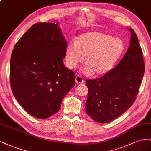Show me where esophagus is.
Instances as JSON below:
<instances>
[{"label": "esophagus", "instance_id": "34e87169", "mask_svg": "<svg viewBox=\"0 0 151 151\" xmlns=\"http://www.w3.org/2000/svg\"><path fill=\"white\" fill-rule=\"evenodd\" d=\"M76 83H83L84 82V80L83 79V78L81 76L76 75Z\"/></svg>", "mask_w": 151, "mask_h": 151}]
</instances>
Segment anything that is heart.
Wrapping results in <instances>:
<instances>
[{
    "label": "heart",
    "mask_w": 151,
    "mask_h": 151,
    "mask_svg": "<svg viewBox=\"0 0 151 151\" xmlns=\"http://www.w3.org/2000/svg\"><path fill=\"white\" fill-rule=\"evenodd\" d=\"M124 50V43L121 38L99 31L88 32L68 45L66 62L69 68L75 69L87 56L84 74L102 76L113 68Z\"/></svg>",
    "instance_id": "1"
}]
</instances>
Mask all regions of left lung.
<instances>
[{
  "label": "left lung",
  "mask_w": 151,
  "mask_h": 151,
  "mask_svg": "<svg viewBox=\"0 0 151 151\" xmlns=\"http://www.w3.org/2000/svg\"><path fill=\"white\" fill-rule=\"evenodd\" d=\"M130 46L114 68L101 78L86 80L88 90L85 112L95 122L109 123L135 102L145 71L142 50L133 29Z\"/></svg>",
  "instance_id": "left-lung-1"
}]
</instances>
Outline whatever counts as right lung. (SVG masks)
Instances as JSON below:
<instances>
[{"label": "right lung", "mask_w": 151, "mask_h": 151, "mask_svg": "<svg viewBox=\"0 0 151 151\" xmlns=\"http://www.w3.org/2000/svg\"><path fill=\"white\" fill-rule=\"evenodd\" d=\"M67 42L59 23H37L20 38L12 50L10 83L24 110L45 119L59 110L75 85L73 71L64 65Z\"/></svg>", "instance_id": "obj_1"}]
</instances>
